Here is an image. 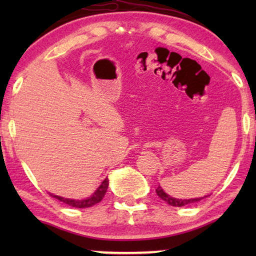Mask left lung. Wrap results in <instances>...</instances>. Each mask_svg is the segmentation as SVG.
Segmentation results:
<instances>
[{
    "mask_svg": "<svg viewBox=\"0 0 256 256\" xmlns=\"http://www.w3.org/2000/svg\"><path fill=\"white\" fill-rule=\"evenodd\" d=\"M156 194H157V196H158L160 199H162V200L168 202V204L171 205V206H174V208H180V206H185V205H188V204H192V202H199V200H202V198H204V197L194 198V199H177V198H172V197H170L169 194H166V192L162 190V188H160V185H158V188H156Z\"/></svg>",
    "mask_w": 256,
    "mask_h": 256,
    "instance_id": "8db88e82",
    "label": "left lung"
}]
</instances>
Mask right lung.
I'll use <instances>...</instances> for the list:
<instances>
[{"label":"right lung","instance_id":"add662e5","mask_svg":"<svg viewBox=\"0 0 256 256\" xmlns=\"http://www.w3.org/2000/svg\"><path fill=\"white\" fill-rule=\"evenodd\" d=\"M108 178H106L99 188H98V190L94 192V194L90 196V198L87 199H82V200H74V199H68V198H62V197H58V196H54V194H51V197H54L56 199H58V200H60L62 202H65V204H68L70 206H72V208H90V206L98 204V202H100L102 200V198L104 197V194H106L107 192V188H108Z\"/></svg>","mask_w":256,"mask_h":256}]
</instances>
